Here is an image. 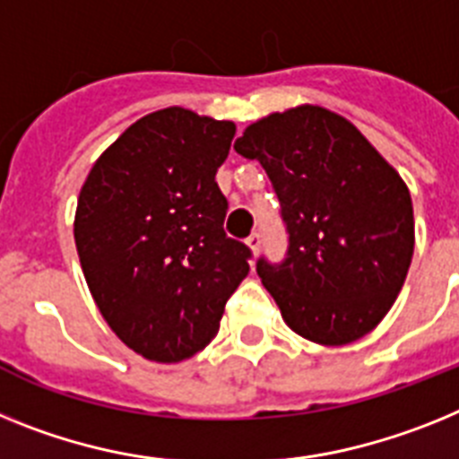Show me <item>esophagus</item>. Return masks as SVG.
<instances>
[{"label": "esophagus", "instance_id": "obj_1", "mask_svg": "<svg viewBox=\"0 0 459 459\" xmlns=\"http://www.w3.org/2000/svg\"><path fill=\"white\" fill-rule=\"evenodd\" d=\"M245 242H247V247L252 249L254 256H256V254L261 252V233H252V235H249V238H247Z\"/></svg>", "mask_w": 459, "mask_h": 459}]
</instances>
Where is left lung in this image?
Segmentation results:
<instances>
[{
	"instance_id": "left-lung-1",
	"label": "left lung",
	"mask_w": 459,
	"mask_h": 459,
	"mask_svg": "<svg viewBox=\"0 0 459 459\" xmlns=\"http://www.w3.org/2000/svg\"><path fill=\"white\" fill-rule=\"evenodd\" d=\"M235 152L268 173L289 233L284 263H256L293 333L344 346L372 333L413 256L411 194L349 119L296 106L245 129Z\"/></svg>"
}]
</instances>
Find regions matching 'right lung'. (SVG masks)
Here are the masks:
<instances>
[{"label": "right lung", "mask_w": 459, "mask_h": 459, "mask_svg": "<svg viewBox=\"0 0 459 459\" xmlns=\"http://www.w3.org/2000/svg\"><path fill=\"white\" fill-rule=\"evenodd\" d=\"M235 125L170 106L129 126L94 161L78 196L75 249L99 312L131 351L180 362L214 340L249 273L224 233L214 175Z\"/></svg>", "instance_id": "right-lung-1"}]
</instances>
